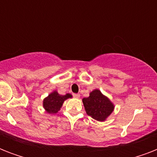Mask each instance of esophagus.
Masks as SVG:
<instances>
[{
    "label": "esophagus",
    "instance_id": "esophagus-1",
    "mask_svg": "<svg viewBox=\"0 0 157 157\" xmlns=\"http://www.w3.org/2000/svg\"><path fill=\"white\" fill-rule=\"evenodd\" d=\"M72 95H73L74 98H80V94H72Z\"/></svg>",
    "mask_w": 157,
    "mask_h": 157
}]
</instances>
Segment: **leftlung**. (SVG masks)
I'll list each match as a JSON object with an SVG mask.
<instances>
[{"label":"left lung","mask_w":157,"mask_h":157,"mask_svg":"<svg viewBox=\"0 0 157 157\" xmlns=\"http://www.w3.org/2000/svg\"><path fill=\"white\" fill-rule=\"evenodd\" d=\"M87 115L94 120L103 121L114 109L112 102L98 90H94L90 94L88 98L82 99Z\"/></svg>","instance_id":"obj_1"}]
</instances>
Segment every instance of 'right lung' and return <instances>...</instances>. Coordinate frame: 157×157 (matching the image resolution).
<instances>
[{"label":"right lung","mask_w":157,"mask_h":157,"mask_svg":"<svg viewBox=\"0 0 157 157\" xmlns=\"http://www.w3.org/2000/svg\"><path fill=\"white\" fill-rule=\"evenodd\" d=\"M71 98V94H66L65 95H61L58 92L54 91L51 93L47 98H45L43 101V107L49 113H56L59 111L60 107L63 103L64 100L67 98Z\"/></svg>","instance_id":"add662e5"}]
</instances>
